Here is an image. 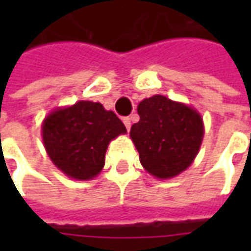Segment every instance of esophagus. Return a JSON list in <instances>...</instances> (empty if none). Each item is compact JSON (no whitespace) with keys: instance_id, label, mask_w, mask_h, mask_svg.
<instances>
[{"instance_id":"obj_1","label":"esophagus","mask_w":251,"mask_h":251,"mask_svg":"<svg viewBox=\"0 0 251 251\" xmlns=\"http://www.w3.org/2000/svg\"><path fill=\"white\" fill-rule=\"evenodd\" d=\"M124 124H125L126 129H127V130H130L131 121H130V118H129V117H125V118H124Z\"/></svg>"}]
</instances>
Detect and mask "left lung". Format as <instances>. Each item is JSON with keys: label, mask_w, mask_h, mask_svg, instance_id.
<instances>
[{"label": "left lung", "mask_w": 251, "mask_h": 251, "mask_svg": "<svg viewBox=\"0 0 251 251\" xmlns=\"http://www.w3.org/2000/svg\"><path fill=\"white\" fill-rule=\"evenodd\" d=\"M137 111L140 121L131 126L130 137L147 172L171 179L188 168L204 136L199 113L163 95L144 99Z\"/></svg>", "instance_id": "left-lung-1"}]
</instances>
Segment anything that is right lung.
Listing matches in <instances>:
<instances>
[{
    "label": "right lung",
    "mask_w": 251,
    "mask_h": 251,
    "mask_svg": "<svg viewBox=\"0 0 251 251\" xmlns=\"http://www.w3.org/2000/svg\"><path fill=\"white\" fill-rule=\"evenodd\" d=\"M43 141L52 163L68 177L94 179L104 165L111 140L125 134L122 121L98 102L79 100L47 117Z\"/></svg>",
    "instance_id": "obj_1"
}]
</instances>
